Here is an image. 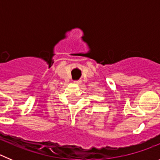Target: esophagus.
<instances>
[{"mask_svg":"<svg viewBox=\"0 0 160 160\" xmlns=\"http://www.w3.org/2000/svg\"><path fill=\"white\" fill-rule=\"evenodd\" d=\"M73 82L76 83V84H78V85H79V84H81L82 81L81 80H74V81H73Z\"/></svg>","mask_w":160,"mask_h":160,"instance_id":"34e87169","label":"esophagus"}]
</instances>
